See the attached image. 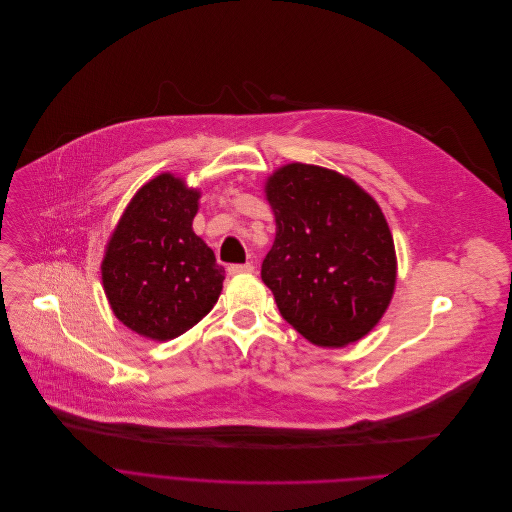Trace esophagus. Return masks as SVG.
Here are the masks:
<instances>
[{"instance_id":"34e87169","label":"esophagus","mask_w":512,"mask_h":512,"mask_svg":"<svg viewBox=\"0 0 512 512\" xmlns=\"http://www.w3.org/2000/svg\"><path fill=\"white\" fill-rule=\"evenodd\" d=\"M228 272L232 276H236V274H252L254 272V264H250V262H246V264H232V266H228Z\"/></svg>"}]
</instances>
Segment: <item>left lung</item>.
I'll return each instance as SVG.
<instances>
[{
    "label": "left lung",
    "instance_id": "8db88e82",
    "mask_svg": "<svg viewBox=\"0 0 512 512\" xmlns=\"http://www.w3.org/2000/svg\"><path fill=\"white\" fill-rule=\"evenodd\" d=\"M276 238L262 280L278 311L317 347L369 335L395 292L397 258L379 203L351 177L286 163L264 183Z\"/></svg>",
    "mask_w": 512,
    "mask_h": 512
}]
</instances>
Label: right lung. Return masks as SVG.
Masks as SVG:
<instances>
[{
	"label": "right lung",
	"mask_w": 512,
	"mask_h": 512,
	"mask_svg": "<svg viewBox=\"0 0 512 512\" xmlns=\"http://www.w3.org/2000/svg\"><path fill=\"white\" fill-rule=\"evenodd\" d=\"M201 191L171 171L129 201L100 264L115 317L151 341H171L206 317L222 294L224 268L191 228Z\"/></svg>",
	"instance_id": "add662e5"
}]
</instances>
